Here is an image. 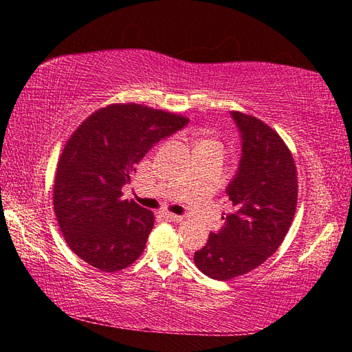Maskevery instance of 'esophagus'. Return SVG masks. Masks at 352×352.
Wrapping results in <instances>:
<instances>
[{
	"label": "esophagus",
	"instance_id": "34e87169",
	"mask_svg": "<svg viewBox=\"0 0 352 352\" xmlns=\"http://www.w3.org/2000/svg\"><path fill=\"white\" fill-rule=\"evenodd\" d=\"M164 219L170 220V222H182L183 217L182 216H177V214H172V212H162Z\"/></svg>",
	"mask_w": 352,
	"mask_h": 352
}]
</instances>
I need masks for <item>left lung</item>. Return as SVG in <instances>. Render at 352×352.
Here are the masks:
<instances>
[{"label": "left lung", "instance_id": "8db88e82", "mask_svg": "<svg viewBox=\"0 0 352 352\" xmlns=\"http://www.w3.org/2000/svg\"><path fill=\"white\" fill-rule=\"evenodd\" d=\"M241 133V162L225 192L233 210L210 233L194 262L219 281L241 276L276 252L290 228L298 200L296 166L275 130L261 119L231 111Z\"/></svg>", "mask_w": 352, "mask_h": 352}]
</instances>
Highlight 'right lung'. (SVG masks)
<instances>
[{
	"label": "right lung",
	"instance_id": "obj_1",
	"mask_svg": "<svg viewBox=\"0 0 352 352\" xmlns=\"http://www.w3.org/2000/svg\"><path fill=\"white\" fill-rule=\"evenodd\" d=\"M188 118L140 104L94 111L69 136L54 182V211L69 248L102 272L126 269L144 252L153 212L122 199L151 148Z\"/></svg>",
	"mask_w": 352,
	"mask_h": 352
}]
</instances>
